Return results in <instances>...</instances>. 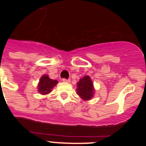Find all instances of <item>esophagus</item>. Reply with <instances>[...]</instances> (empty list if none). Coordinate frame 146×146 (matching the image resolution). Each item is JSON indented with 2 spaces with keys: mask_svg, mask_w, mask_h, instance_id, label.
<instances>
[{
  "mask_svg": "<svg viewBox=\"0 0 146 146\" xmlns=\"http://www.w3.org/2000/svg\"><path fill=\"white\" fill-rule=\"evenodd\" d=\"M62 81H63V82H70V79H63L62 80Z\"/></svg>",
  "mask_w": 146,
  "mask_h": 146,
  "instance_id": "34e87169",
  "label": "esophagus"
}]
</instances>
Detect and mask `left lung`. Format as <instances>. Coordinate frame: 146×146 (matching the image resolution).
<instances>
[{
  "label": "left lung",
  "instance_id": "8db88e82",
  "mask_svg": "<svg viewBox=\"0 0 146 146\" xmlns=\"http://www.w3.org/2000/svg\"><path fill=\"white\" fill-rule=\"evenodd\" d=\"M77 94L82 100L88 101L94 96L95 88L90 76L85 75L77 83Z\"/></svg>",
  "mask_w": 146,
  "mask_h": 146
}]
</instances>
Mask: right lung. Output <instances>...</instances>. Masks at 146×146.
Instances as JSON below:
<instances>
[{
	"label": "right lung",
	"instance_id": "add662e5",
	"mask_svg": "<svg viewBox=\"0 0 146 146\" xmlns=\"http://www.w3.org/2000/svg\"><path fill=\"white\" fill-rule=\"evenodd\" d=\"M58 83L56 80L50 79L47 74H43L38 82L37 89L38 92L42 95H46L52 91V88Z\"/></svg>",
	"mask_w": 146,
	"mask_h": 146
}]
</instances>
